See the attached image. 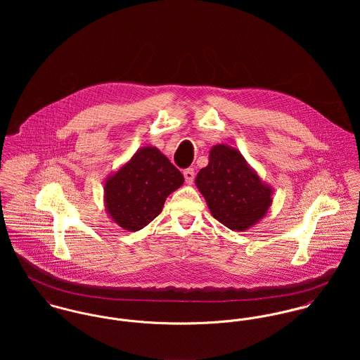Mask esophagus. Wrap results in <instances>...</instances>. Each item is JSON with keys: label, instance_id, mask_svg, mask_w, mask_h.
<instances>
[{"label": "esophagus", "instance_id": "obj_1", "mask_svg": "<svg viewBox=\"0 0 360 360\" xmlns=\"http://www.w3.org/2000/svg\"><path fill=\"white\" fill-rule=\"evenodd\" d=\"M183 174H184V179H186V183H187V184H191V183L194 181V177H195L194 169H186V170L183 172Z\"/></svg>", "mask_w": 360, "mask_h": 360}]
</instances>
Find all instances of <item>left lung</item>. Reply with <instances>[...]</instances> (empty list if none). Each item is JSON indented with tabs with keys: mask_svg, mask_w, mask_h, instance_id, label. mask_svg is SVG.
<instances>
[{
	"mask_svg": "<svg viewBox=\"0 0 360 360\" xmlns=\"http://www.w3.org/2000/svg\"><path fill=\"white\" fill-rule=\"evenodd\" d=\"M195 184L212 216L230 230L251 229L273 204V187L259 177L238 150L227 144L210 148L209 163L198 172Z\"/></svg>",
	"mask_w": 360,
	"mask_h": 360,
	"instance_id": "1",
	"label": "left lung"
}]
</instances>
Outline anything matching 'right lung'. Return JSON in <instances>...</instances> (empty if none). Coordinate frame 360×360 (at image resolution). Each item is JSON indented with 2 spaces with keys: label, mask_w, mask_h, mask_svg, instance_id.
Instances as JSON below:
<instances>
[{
  "label": "right lung",
  "mask_w": 360,
  "mask_h": 360,
  "mask_svg": "<svg viewBox=\"0 0 360 360\" xmlns=\"http://www.w3.org/2000/svg\"><path fill=\"white\" fill-rule=\"evenodd\" d=\"M184 177L156 147L146 146L103 181V204L112 221L139 231L162 212L169 194Z\"/></svg>",
  "instance_id": "1"
}]
</instances>
